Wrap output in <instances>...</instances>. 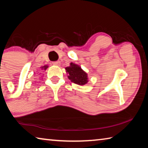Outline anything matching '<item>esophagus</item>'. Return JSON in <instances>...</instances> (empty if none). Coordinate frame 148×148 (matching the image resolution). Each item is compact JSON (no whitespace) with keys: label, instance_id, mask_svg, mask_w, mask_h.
Returning <instances> with one entry per match:
<instances>
[{"label":"esophagus","instance_id":"1","mask_svg":"<svg viewBox=\"0 0 148 148\" xmlns=\"http://www.w3.org/2000/svg\"><path fill=\"white\" fill-rule=\"evenodd\" d=\"M52 64L53 65H56V66H60V64H61V62L60 61H55L52 62Z\"/></svg>","mask_w":148,"mask_h":148}]
</instances>
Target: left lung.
Listing matches in <instances>:
<instances>
[{
	"label": "left lung",
	"mask_w": 148,
	"mask_h": 148,
	"mask_svg": "<svg viewBox=\"0 0 148 148\" xmlns=\"http://www.w3.org/2000/svg\"><path fill=\"white\" fill-rule=\"evenodd\" d=\"M65 70L68 74L69 79L73 83L79 86H84L88 82L87 74L79 65L71 62L70 66L66 67Z\"/></svg>",
	"instance_id": "obj_1"
}]
</instances>
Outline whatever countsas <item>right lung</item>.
<instances>
[{"mask_svg":"<svg viewBox=\"0 0 148 148\" xmlns=\"http://www.w3.org/2000/svg\"><path fill=\"white\" fill-rule=\"evenodd\" d=\"M47 68H48V66H47V65H45V66L41 67V69H42V70H45V71H46V70Z\"/></svg>","mask_w":148,"mask_h":148,"instance_id":"right-lung-1","label":"right lung"}]
</instances>
